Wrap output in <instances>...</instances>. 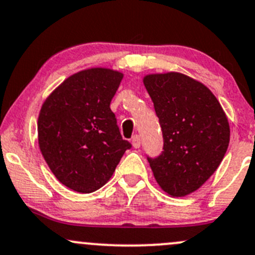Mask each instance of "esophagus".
<instances>
[{"label":"esophagus","mask_w":255,"mask_h":255,"mask_svg":"<svg viewBox=\"0 0 255 255\" xmlns=\"http://www.w3.org/2000/svg\"><path fill=\"white\" fill-rule=\"evenodd\" d=\"M132 144H133V146H134L135 149L139 148V146H140V136H139L138 134H135L134 136H133Z\"/></svg>","instance_id":"obj_1"}]
</instances>
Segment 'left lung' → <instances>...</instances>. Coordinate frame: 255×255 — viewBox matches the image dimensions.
Masks as SVG:
<instances>
[{
    "instance_id": "8db88e82",
    "label": "left lung",
    "mask_w": 255,
    "mask_h": 255,
    "mask_svg": "<svg viewBox=\"0 0 255 255\" xmlns=\"http://www.w3.org/2000/svg\"><path fill=\"white\" fill-rule=\"evenodd\" d=\"M143 83L163 136V151L148 157L150 167L163 192L186 197L210 178L226 154V114L208 87L186 74H148Z\"/></svg>"
}]
</instances>
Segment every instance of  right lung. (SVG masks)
Wrapping results in <instances>:
<instances>
[{
  "mask_svg": "<svg viewBox=\"0 0 255 255\" xmlns=\"http://www.w3.org/2000/svg\"><path fill=\"white\" fill-rule=\"evenodd\" d=\"M123 73L89 68L72 74L47 96L37 119L39 148L56 178L78 193L107 183L127 149L110 109Z\"/></svg>",
  "mask_w": 255,
  "mask_h": 255,
  "instance_id": "1",
  "label": "right lung"
}]
</instances>
